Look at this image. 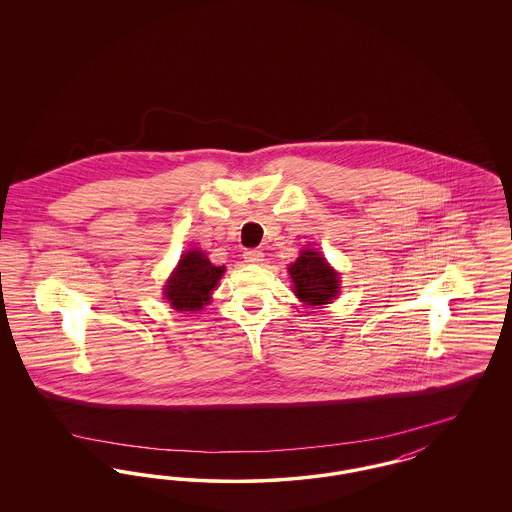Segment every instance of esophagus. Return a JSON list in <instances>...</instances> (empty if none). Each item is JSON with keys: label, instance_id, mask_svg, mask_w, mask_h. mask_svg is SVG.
Returning <instances> with one entry per match:
<instances>
[{"label": "esophagus", "instance_id": "1", "mask_svg": "<svg viewBox=\"0 0 512 512\" xmlns=\"http://www.w3.org/2000/svg\"><path fill=\"white\" fill-rule=\"evenodd\" d=\"M263 257H265L263 251H257V249H247V251H244L245 263H249V265H259V263H263V261H265Z\"/></svg>", "mask_w": 512, "mask_h": 512}]
</instances>
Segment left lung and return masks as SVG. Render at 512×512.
Returning <instances> with one entry per match:
<instances>
[{
	"instance_id": "8db88e82",
	"label": "left lung",
	"mask_w": 512,
	"mask_h": 512,
	"mask_svg": "<svg viewBox=\"0 0 512 512\" xmlns=\"http://www.w3.org/2000/svg\"><path fill=\"white\" fill-rule=\"evenodd\" d=\"M288 272L295 295L305 305H326L340 293V274L315 249H303Z\"/></svg>"
}]
</instances>
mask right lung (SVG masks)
I'll return each mask as SVG.
<instances>
[{
	"label": "right lung",
	"mask_w": 512,
	"mask_h": 512,
	"mask_svg": "<svg viewBox=\"0 0 512 512\" xmlns=\"http://www.w3.org/2000/svg\"><path fill=\"white\" fill-rule=\"evenodd\" d=\"M222 274L224 267H215L205 253L192 249L174 268L165 286V297L176 311H199L209 303Z\"/></svg>",
	"instance_id": "right-lung-1"
}]
</instances>
